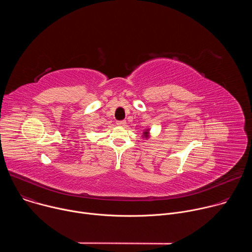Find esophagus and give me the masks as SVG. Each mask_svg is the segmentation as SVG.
Listing matches in <instances>:
<instances>
[{"label": "esophagus", "mask_w": 252, "mask_h": 252, "mask_svg": "<svg viewBox=\"0 0 252 252\" xmlns=\"http://www.w3.org/2000/svg\"><path fill=\"white\" fill-rule=\"evenodd\" d=\"M117 125H118L119 126H123V127H125V126H126V121H119V122L117 123Z\"/></svg>", "instance_id": "esophagus-1"}]
</instances>
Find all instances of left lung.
<instances>
[{
	"mask_svg": "<svg viewBox=\"0 0 252 252\" xmlns=\"http://www.w3.org/2000/svg\"><path fill=\"white\" fill-rule=\"evenodd\" d=\"M150 130H151L150 128H147V129L143 130V132H142V135H141V136H142L143 138H147V139H148V138L150 137V135H151V134H150V133H151V132H150Z\"/></svg>",
	"mask_w": 252,
	"mask_h": 252,
	"instance_id": "obj_1",
	"label": "left lung"
}]
</instances>
